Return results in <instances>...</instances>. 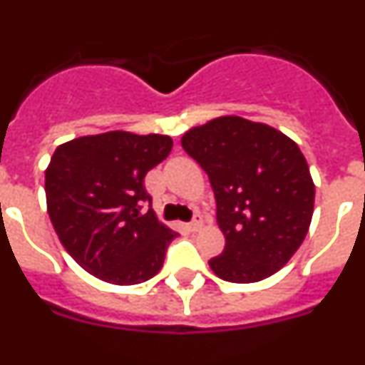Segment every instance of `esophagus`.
Returning <instances> with one entry per match:
<instances>
[{"label": "esophagus", "instance_id": "34e87169", "mask_svg": "<svg viewBox=\"0 0 365 365\" xmlns=\"http://www.w3.org/2000/svg\"><path fill=\"white\" fill-rule=\"evenodd\" d=\"M202 228V217L199 214L193 215V221L190 222V230L192 232H199Z\"/></svg>", "mask_w": 365, "mask_h": 365}]
</instances>
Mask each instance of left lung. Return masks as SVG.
I'll use <instances>...</instances> for the list:
<instances>
[{"instance_id": "8db88e82", "label": "left lung", "mask_w": 365, "mask_h": 365, "mask_svg": "<svg viewBox=\"0 0 365 365\" xmlns=\"http://www.w3.org/2000/svg\"><path fill=\"white\" fill-rule=\"evenodd\" d=\"M180 144L208 173L225 250L215 276L256 283L278 272L303 243L314 182L298 144L272 125L227 115L186 131Z\"/></svg>"}]
</instances>
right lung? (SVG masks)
I'll use <instances>...</instances> for the list:
<instances>
[{"instance_id":"add662e5","label":"right lung","mask_w":365,"mask_h":365,"mask_svg":"<svg viewBox=\"0 0 365 365\" xmlns=\"http://www.w3.org/2000/svg\"><path fill=\"white\" fill-rule=\"evenodd\" d=\"M168 135L108 131L56 148L45 170L51 222L69 256L113 285H137L163 269L177 232L148 210L144 177L172 151Z\"/></svg>"}]
</instances>
